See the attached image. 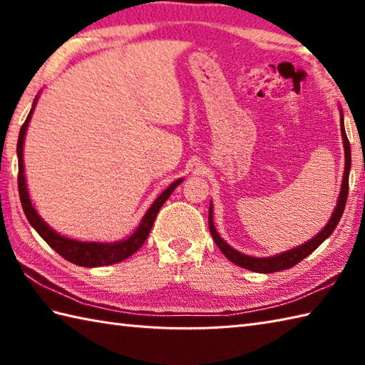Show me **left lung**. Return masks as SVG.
<instances>
[{
    "label": "left lung",
    "mask_w": 365,
    "mask_h": 365,
    "mask_svg": "<svg viewBox=\"0 0 365 365\" xmlns=\"http://www.w3.org/2000/svg\"><path fill=\"white\" fill-rule=\"evenodd\" d=\"M340 131H342V139H344V149H345V170H344V180H342V188H340V195L337 199V205L334 208V213H332L331 220L328 221L327 226L322 229L320 234H317L314 238L309 240L304 245H301L298 247H293L290 251L281 252L277 255H273V257H251V255H246L235 251L234 247H230L224 240L220 237L218 232H216L213 226V207L210 204V208H208V227H210V234L215 240L216 246L220 247L221 252L226 255V257L235 263V265L255 271V273H276V271L287 269L297 265L298 262L302 259H306L309 254H312L317 247H319L324 240H327L334 229L337 227V224L342 218V213L345 210V204H346V197H348V175H350V168H351V149H350V141H348L346 133H345V127H344V114L340 113Z\"/></svg>",
    "instance_id": "1"
}]
</instances>
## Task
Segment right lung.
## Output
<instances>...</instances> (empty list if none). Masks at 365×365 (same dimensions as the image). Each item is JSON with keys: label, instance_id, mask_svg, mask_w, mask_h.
I'll use <instances>...</instances> for the list:
<instances>
[{"label": "right lung", "instance_id": "1", "mask_svg": "<svg viewBox=\"0 0 365 365\" xmlns=\"http://www.w3.org/2000/svg\"><path fill=\"white\" fill-rule=\"evenodd\" d=\"M37 102V97L33 103V108L28 114V118L20 128L19 135V143H17V155H19V195H20V202L23 207V212H25L26 218L31 226H33L37 234L41 235L46 243H48L54 251L68 262L75 263V265L80 267H105V265H113V263H119L122 260L128 259L130 255H133L139 247L144 245L150 234V229L153 226V221L157 218V213L160 212L161 205L166 202L168 197L173 195V191L177 188V185H180L183 178H178L174 183H170L169 187L161 192V195L155 199V202L150 205L149 210L144 215L138 229L131 234L128 238L122 240V242L115 243H96V242H78V240H72L59 235L58 232H54L48 224H46L41 216L37 215L36 208L31 204V199L28 195L26 188V180H25V169H23V143H25V133L28 128V123L31 115H33L34 106Z\"/></svg>", "mask_w": 365, "mask_h": 365}]
</instances>
